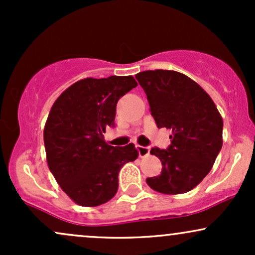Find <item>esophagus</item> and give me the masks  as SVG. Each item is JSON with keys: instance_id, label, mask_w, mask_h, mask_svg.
Masks as SVG:
<instances>
[{"instance_id": "obj_1", "label": "esophagus", "mask_w": 255, "mask_h": 255, "mask_svg": "<svg viewBox=\"0 0 255 255\" xmlns=\"http://www.w3.org/2000/svg\"><path fill=\"white\" fill-rule=\"evenodd\" d=\"M136 148H137V152H139V157H146L150 154V147L136 145Z\"/></svg>"}]
</instances>
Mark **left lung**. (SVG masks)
<instances>
[{"label":"left lung","instance_id":"1","mask_svg":"<svg viewBox=\"0 0 255 255\" xmlns=\"http://www.w3.org/2000/svg\"><path fill=\"white\" fill-rule=\"evenodd\" d=\"M135 78L147 96L158 128L172 130L166 150L153 147L162 174L146 178L163 194L192 191L212 169L223 145V119L200 85L175 71L140 72Z\"/></svg>","mask_w":255,"mask_h":255}]
</instances>
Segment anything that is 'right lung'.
<instances>
[{"label":"right lung","instance_id":"obj_1","mask_svg":"<svg viewBox=\"0 0 255 255\" xmlns=\"http://www.w3.org/2000/svg\"><path fill=\"white\" fill-rule=\"evenodd\" d=\"M136 86L131 75L85 78L51 107L44 127L46 162L61 189L80 206L95 207L115 197L120 169L139 156L133 144L114 147L103 136L115 125L118 101Z\"/></svg>","mask_w":255,"mask_h":255}]
</instances>
